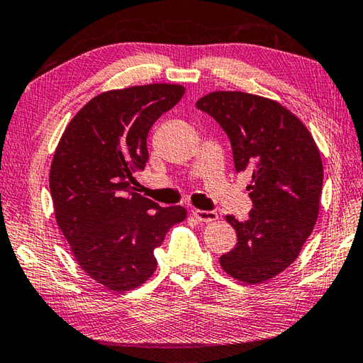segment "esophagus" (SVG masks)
Instances as JSON below:
<instances>
[{"label":"esophagus","instance_id":"1","mask_svg":"<svg viewBox=\"0 0 363 363\" xmlns=\"http://www.w3.org/2000/svg\"><path fill=\"white\" fill-rule=\"evenodd\" d=\"M194 216L198 220V222H204V223H211L216 222L218 218L216 211H201V209H194Z\"/></svg>","mask_w":363,"mask_h":363}]
</instances>
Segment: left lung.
<instances>
[{"label":"left lung","instance_id":"1","mask_svg":"<svg viewBox=\"0 0 363 363\" xmlns=\"http://www.w3.org/2000/svg\"><path fill=\"white\" fill-rule=\"evenodd\" d=\"M228 135L236 172L252 174L253 209L244 222L226 216L238 244L220 257L234 280L258 285L299 257L321 204L323 160L302 121L277 101L242 91H214L196 102Z\"/></svg>","mask_w":363,"mask_h":363}]
</instances>
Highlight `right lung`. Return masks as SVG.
I'll return each mask as SVG.
<instances>
[{
  "label": "right lung",
  "instance_id": "obj_1",
  "mask_svg": "<svg viewBox=\"0 0 363 363\" xmlns=\"http://www.w3.org/2000/svg\"><path fill=\"white\" fill-rule=\"evenodd\" d=\"M184 92L169 83L105 91L70 119L56 146L50 167L56 223L77 264L110 291L149 280L157 267L154 250L187 217L182 206L160 208L135 191L147 132Z\"/></svg>",
  "mask_w": 363,
  "mask_h": 363
}]
</instances>
